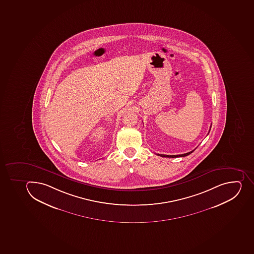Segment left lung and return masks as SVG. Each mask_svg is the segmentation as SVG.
Instances as JSON below:
<instances>
[{"mask_svg": "<svg viewBox=\"0 0 254 254\" xmlns=\"http://www.w3.org/2000/svg\"><path fill=\"white\" fill-rule=\"evenodd\" d=\"M210 128H211V126H210ZM210 132V131H209ZM195 150V149H194ZM194 150H192V151H190V152L186 153V154H183V155H159V156L161 157H166V158H177V157H185L187 156V155H190L191 153L193 152Z\"/></svg>", "mask_w": 254, "mask_h": 254, "instance_id": "1", "label": "left lung"}]
</instances>
